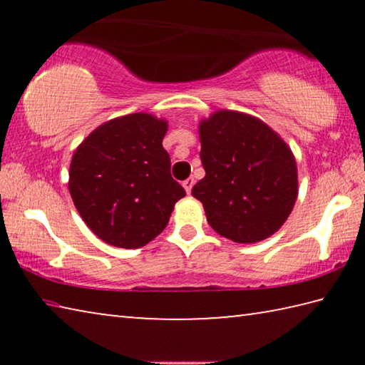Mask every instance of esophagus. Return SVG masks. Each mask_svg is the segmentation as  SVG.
Listing matches in <instances>:
<instances>
[{
    "mask_svg": "<svg viewBox=\"0 0 365 365\" xmlns=\"http://www.w3.org/2000/svg\"><path fill=\"white\" fill-rule=\"evenodd\" d=\"M193 185H195V180H193V178H191V177H190V178H187V180L183 182V188L187 190V193H188V195L191 193V188H193Z\"/></svg>",
    "mask_w": 365,
    "mask_h": 365,
    "instance_id": "1",
    "label": "esophagus"
}]
</instances>
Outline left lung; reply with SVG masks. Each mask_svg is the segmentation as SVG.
<instances>
[{
	"label": "left lung",
	"mask_w": 365,
	"mask_h": 365,
	"mask_svg": "<svg viewBox=\"0 0 365 365\" xmlns=\"http://www.w3.org/2000/svg\"><path fill=\"white\" fill-rule=\"evenodd\" d=\"M205 178L191 195L215 232L235 243H256L285 224L298 196L292 150L256 117L217 110L200 123Z\"/></svg>",
	"instance_id": "obj_1"
}]
</instances>
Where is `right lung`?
I'll return each instance as SVG.
<instances>
[{
    "mask_svg": "<svg viewBox=\"0 0 365 365\" xmlns=\"http://www.w3.org/2000/svg\"><path fill=\"white\" fill-rule=\"evenodd\" d=\"M168 122L135 113L95 128L72 156L69 191L104 243L135 250L164 230L185 190L163 148Z\"/></svg>",
    "mask_w": 365,
    "mask_h": 365,
    "instance_id": "obj_1",
    "label": "right lung"
}]
</instances>
